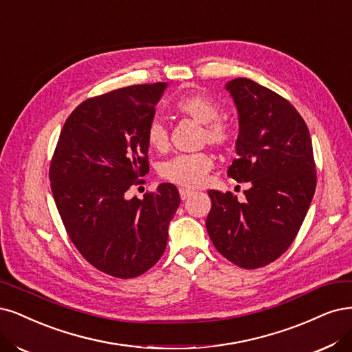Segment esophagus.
<instances>
[{
  "mask_svg": "<svg viewBox=\"0 0 352 352\" xmlns=\"http://www.w3.org/2000/svg\"><path fill=\"white\" fill-rule=\"evenodd\" d=\"M179 193H180V198L185 201V199H188V198L192 195L193 192H192L190 189H186V188H180V189H179Z\"/></svg>",
  "mask_w": 352,
  "mask_h": 352,
  "instance_id": "34e87169",
  "label": "esophagus"
}]
</instances>
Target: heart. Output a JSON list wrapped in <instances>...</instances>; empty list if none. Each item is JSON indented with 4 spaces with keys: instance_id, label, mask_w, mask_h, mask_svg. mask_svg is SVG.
<instances>
[{
    "instance_id": "1",
    "label": "heart",
    "mask_w": 352,
    "mask_h": 352,
    "mask_svg": "<svg viewBox=\"0 0 352 352\" xmlns=\"http://www.w3.org/2000/svg\"><path fill=\"white\" fill-rule=\"evenodd\" d=\"M173 109L179 113L192 118L202 124L201 142H207L217 150L227 148L234 140V126L227 118L220 115V104L210 94L201 90L186 91L176 99ZM145 140L150 147L159 153L168 148V134L164 124L153 119L145 129ZM214 167L212 155L207 151L179 154L160 164L159 175L162 179L185 188L201 186Z\"/></svg>"
}]
</instances>
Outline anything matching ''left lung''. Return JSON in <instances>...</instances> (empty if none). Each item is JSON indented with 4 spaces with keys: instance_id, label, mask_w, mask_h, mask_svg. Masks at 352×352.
Returning a JSON list of instances; mask_svg holds the SVG:
<instances>
[{
    "instance_id": "1",
    "label": "left lung",
    "mask_w": 352,
    "mask_h": 352,
    "mask_svg": "<svg viewBox=\"0 0 352 352\" xmlns=\"http://www.w3.org/2000/svg\"><path fill=\"white\" fill-rule=\"evenodd\" d=\"M239 111L237 159L227 176L249 182L239 202L232 192L208 190L207 232L215 249L243 270L276 261L292 246L316 189L311 138L297 109L249 78L227 82Z\"/></svg>"
}]
</instances>
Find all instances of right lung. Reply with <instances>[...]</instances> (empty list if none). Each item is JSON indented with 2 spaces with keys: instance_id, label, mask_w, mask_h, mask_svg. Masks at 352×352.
<instances>
[{
  "instance_id": "1",
  "label": "right lung",
  "mask_w": 352,
  "mask_h": 352,
  "mask_svg": "<svg viewBox=\"0 0 352 352\" xmlns=\"http://www.w3.org/2000/svg\"><path fill=\"white\" fill-rule=\"evenodd\" d=\"M166 86L135 84L81 102L65 120L50 166L72 245L96 270L120 280L159 262L180 204L173 184L159 185L144 199L126 197L150 170L145 129Z\"/></svg>"
}]
</instances>
